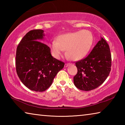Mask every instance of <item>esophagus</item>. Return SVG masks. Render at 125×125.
<instances>
[{
    "label": "esophagus",
    "instance_id": "34e87169",
    "mask_svg": "<svg viewBox=\"0 0 125 125\" xmlns=\"http://www.w3.org/2000/svg\"><path fill=\"white\" fill-rule=\"evenodd\" d=\"M71 64H72V63H65V65H64V67H67L68 66H69V65H71Z\"/></svg>",
    "mask_w": 125,
    "mask_h": 125
}]
</instances>
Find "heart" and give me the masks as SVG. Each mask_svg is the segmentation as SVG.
<instances>
[{
    "mask_svg": "<svg viewBox=\"0 0 125 125\" xmlns=\"http://www.w3.org/2000/svg\"><path fill=\"white\" fill-rule=\"evenodd\" d=\"M93 42L92 32L87 30H83L59 36L57 41H52L50 46L55 58L62 57L66 50L67 56L72 60L78 61L88 54Z\"/></svg>",
    "mask_w": 125,
    "mask_h": 125,
    "instance_id": "b5f03b06",
    "label": "heart"
}]
</instances>
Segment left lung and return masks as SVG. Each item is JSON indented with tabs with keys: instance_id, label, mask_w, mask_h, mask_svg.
I'll list each match as a JSON object with an SVG mask.
<instances>
[{
	"instance_id": "left-lung-1",
	"label": "left lung",
	"mask_w": 125,
	"mask_h": 125,
	"mask_svg": "<svg viewBox=\"0 0 125 125\" xmlns=\"http://www.w3.org/2000/svg\"><path fill=\"white\" fill-rule=\"evenodd\" d=\"M75 65L78 72L73 81L78 89L89 91L101 85L111 71V55L106 41L101 37L90 54Z\"/></svg>"
}]
</instances>
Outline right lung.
<instances>
[{"instance_id": "add662e5", "label": "right lung", "mask_w": 125, "mask_h": 125, "mask_svg": "<svg viewBox=\"0 0 125 125\" xmlns=\"http://www.w3.org/2000/svg\"><path fill=\"white\" fill-rule=\"evenodd\" d=\"M43 32L38 29L27 32L17 47L16 53V70L19 79L29 89L39 92L51 85L64 65V62L53 57L48 46L40 41L43 39Z\"/></svg>"}]
</instances>
